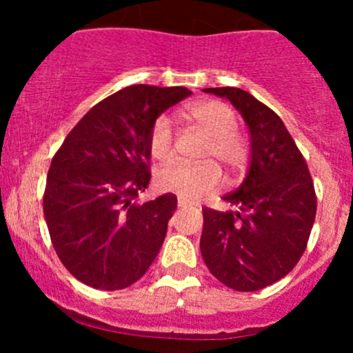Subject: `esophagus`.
Masks as SVG:
<instances>
[{
    "label": "esophagus",
    "mask_w": 353,
    "mask_h": 353,
    "mask_svg": "<svg viewBox=\"0 0 353 353\" xmlns=\"http://www.w3.org/2000/svg\"><path fill=\"white\" fill-rule=\"evenodd\" d=\"M177 206H179V208H190V206H193V203H191L190 199L179 196L177 198Z\"/></svg>",
    "instance_id": "34e87169"
}]
</instances>
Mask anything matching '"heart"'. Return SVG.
I'll return each mask as SVG.
<instances>
[{"label": "heart", "mask_w": 353, "mask_h": 353, "mask_svg": "<svg viewBox=\"0 0 353 353\" xmlns=\"http://www.w3.org/2000/svg\"><path fill=\"white\" fill-rule=\"evenodd\" d=\"M184 117L208 137L201 159L203 163L172 162L157 174L162 190L172 191L186 199H198L212 193L222 181V163L229 172H237L249 159V143L237 131V116L232 108L219 101H201L184 108ZM150 154L159 162H169L176 154V137L165 116L157 117L148 138Z\"/></svg>", "instance_id": "1"}]
</instances>
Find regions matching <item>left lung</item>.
<instances>
[{
  "mask_svg": "<svg viewBox=\"0 0 353 353\" xmlns=\"http://www.w3.org/2000/svg\"><path fill=\"white\" fill-rule=\"evenodd\" d=\"M243 114L251 133V163L239 190L223 199L237 212L203 208L199 249L223 285L254 292L294 270L316 219V191L307 163L283 121L249 92L205 88Z\"/></svg>",
  "mask_w": 353,
  "mask_h": 353,
  "instance_id": "left-lung-1",
  "label": "left lung"
}]
</instances>
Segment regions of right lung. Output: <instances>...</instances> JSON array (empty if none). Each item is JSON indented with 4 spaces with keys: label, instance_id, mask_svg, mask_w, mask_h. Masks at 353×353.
<instances>
[{
    "label": "right lung",
    "instance_id": "add662e5",
    "mask_svg": "<svg viewBox=\"0 0 353 353\" xmlns=\"http://www.w3.org/2000/svg\"><path fill=\"white\" fill-rule=\"evenodd\" d=\"M188 95L186 87L123 88L88 110L52 157L46 223L58 258L85 285L130 287L159 254L177 196L134 199L150 183L155 119Z\"/></svg>",
    "mask_w": 353,
    "mask_h": 353
}]
</instances>
